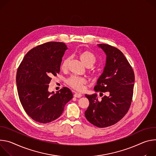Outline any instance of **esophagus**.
<instances>
[{"label":"esophagus","instance_id":"34e87169","mask_svg":"<svg viewBox=\"0 0 156 156\" xmlns=\"http://www.w3.org/2000/svg\"><path fill=\"white\" fill-rule=\"evenodd\" d=\"M74 97H77V98H80L82 96V95L81 94H80V93H77V92H74Z\"/></svg>","mask_w":156,"mask_h":156}]
</instances>
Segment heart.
<instances>
[{
    "instance_id": "b5f03b06",
    "label": "heart",
    "mask_w": 156,
    "mask_h": 156,
    "mask_svg": "<svg viewBox=\"0 0 156 156\" xmlns=\"http://www.w3.org/2000/svg\"><path fill=\"white\" fill-rule=\"evenodd\" d=\"M79 57L81 62L86 67L92 66L97 61L95 55L89 51H82L80 52ZM69 59H70L69 58H66L63 60L61 64V69L62 70H66L67 68ZM66 82L68 85L74 89L77 90H82L83 89V85H85L86 83V80L81 77L73 76L67 79Z\"/></svg>"
}]
</instances>
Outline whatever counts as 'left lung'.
I'll return each instance as SVG.
<instances>
[{"label": "left lung", "instance_id": "8db88e82", "mask_svg": "<svg viewBox=\"0 0 156 156\" xmlns=\"http://www.w3.org/2000/svg\"><path fill=\"white\" fill-rule=\"evenodd\" d=\"M98 46L105 52L106 64L95 86V92H108L98 100L97 94L85 95L89 100L85 118L98 128L115 125L126 114L133 95L134 73L129 62L120 50L107 44Z\"/></svg>", "mask_w": 156, "mask_h": 156}]
</instances>
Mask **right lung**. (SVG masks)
Here are the masks:
<instances>
[{
  "label": "right lung",
  "instance_id": "add662e5",
  "mask_svg": "<svg viewBox=\"0 0 156 156\" xmlns=\"http://www.w3.org/2000/svg\"><path fill=\"white\" fill-rule=\"evenodd\" d=\"M67 46L61 42H48L29 51L16 72L17 91L27 115L41 123L58 118L73 95L64 87L55 94L48 91L51 77L59 73Z\"/></svg>",
  "mask_w": 156,
  "mask_h": 156
}]
</instances>
